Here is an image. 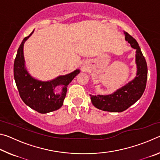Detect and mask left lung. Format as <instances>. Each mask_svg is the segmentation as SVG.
Returning <instances> with one entry per match:
<instances>
[{
	"label": "left lung",
	"instance_id": "obj_1",
	"mask_svg": "<svg viewBox=\"0 0 160 160\" xmlns=\"http://www.w3.org/2000/svg\"><path fill=\"white\" fill-rule=\"evenodd\" d=\"M125 39L135 49L136 76L131 82L108 95H90L92 104L105 112H122L138 100L144 92L148 79V66L145 58L133 37L124 32Z\"/></svg>",
	"mask_w": 160,
	"mask_h": 160
}]
</instances>
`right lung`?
I'll list each match as a JSON object with an SVG mask.
<instances>
[{
    "instance_id": "right-lung-1",
    "label": "right lung",
    "mask_w": 160,
    "mask_h": 160,
    "mask_svg": "<svg viewBox=\"0 0 160 160\" xmlns=\"http://www.w3.org/2000/svg\"><path fill=\"white\" fill-rule=\"evenodd\" d=\"M28 37L24 38L14 62V78L20 96L26 105L41 113L53 112L62 107L67 92V86L80 73V70L65 75H60L49 81H40L32 78L25 68L23 47ZM58 87H62V92H57Z\"/></svg>"
}]
</instances>
